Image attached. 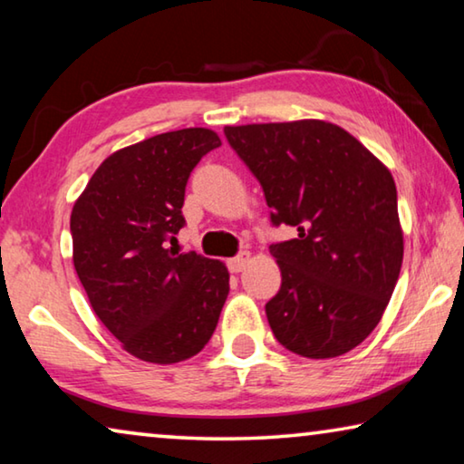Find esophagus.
Returning <instances> with one entry per match:
<instances>
[{"label":"esophagus","instance_id":"obj_1","mask_svg":"<svg viewBox=\"0 0 464 464\" xmlns=\"http://www.w3.org/2000/svg\"><path fill=\"white\" fill-rule=\"evenodd\" d=\"M249 260H252V256H249V252H241V254L235 256V258H231L229 262H227V266H229L231 272H241V270L247 266Z\"/></svg>","mask_w":464,"mask_h":464}]
</instances>
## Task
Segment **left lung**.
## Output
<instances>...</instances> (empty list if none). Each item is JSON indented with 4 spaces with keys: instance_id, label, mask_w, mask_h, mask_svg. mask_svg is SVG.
<instances>
[{
    "instance_id": "left-lung-1",
    "label": "left lung",
    "mask_w": 464,
    "mask_h": 464,
    "mask_svg": "<svg viewBox=\"0 0 464 464\" xmlns=\"http://www.w3.org/2000/svg\"><path fill=\"white\" fill-rule=\"evenodd\" d=\"M225 138L260 181L272 227H295L270 246L281 289L266 304L276 341L328 359L363 343L399 281L402 231L388 169L334 123L227 126Z\"/></svg>"
}]
</instances>
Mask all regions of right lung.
<instances>
[{
	"instance_id": "right-lung-1",
	"label": "right lung",
	"mask_w": 464,
	"mask_h": 464,
	"mask_svg": "<svg viewBox=\"0 0 464 464\" xmlns=\"http://www.w3.org/2000/svg\"><path fill=\"white\" fill-rule=\"evenodd\" d=\"M218 146L204 128L152 136L102 160L73 204V268L99 320L142 362L200 353L229 295L223 262L167 247L186 225L189 175Z\"/></svg>"
}]
</instances>
